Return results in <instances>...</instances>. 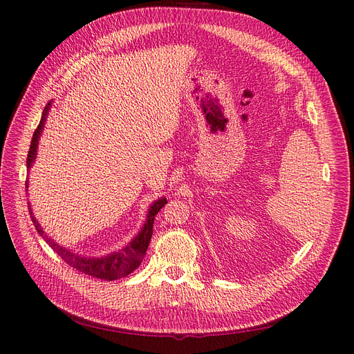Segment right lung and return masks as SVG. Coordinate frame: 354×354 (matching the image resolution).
I'll return each mask as SVG.
<instances>
[{
  "label": "right lung",
  "mask_w": 354,
  "mask_h": 354,
  "mask_svg": "<svg viewBox=\"0 0 354 354\" xmlns=\"http://www.w3.org/2000/svg\"><path fill=\"white\" fill-rule=\"evenodd\" d=\"M53 106V102L50 101L48 105L45 106L41 121L38 124V129L35 130L33 138L30 142V149L28 153V161L26 165L30 169L32 165L36 161V153H38V143L41 139V135L44 131L45 123L48 114H50V109ZM26 187H28V181H26ZM167 203L165 198H160L158 201H155L148 209V215H146V221L143 223L142 228L139 230V233L131 239V241H129L124 248L118 249L117 252H111L105 256H101V258H93V256H82L76 252H73L71 249H67L64 246L58 245V243L51 239L50 236L45 234V231L42 230L41 224L38 223V219L35 218L33 212H32V205L29 203V214L32 218V223L35 225V228L38 230V233L44 237V240L51 246V249L59 256L61 259H64L68 265H71L73 268H76L77 271L88 274L91 277H96L105 279V281H114V279L127 277L129 274H131L136 268L142 263L145 253L148 250L149 241L153 233V219L155 215L160 212V209Z\"/></svg>",
  "instance_id": "obj_1"
}]
</instances>
